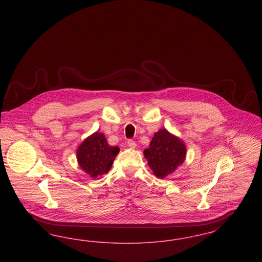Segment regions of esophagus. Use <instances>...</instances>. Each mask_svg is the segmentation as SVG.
Instances as JSON below:
<instances>
[{
  "instance_id": "obj_1",
  "label": "esophagus",
  "mask_w": 262,
  "mask_h": 262,
  "mask_svg": "<svg viewBox=\"0 0 262 262\" xmlns=\"http://www.w3.org/2000/svg\"><path fill=\"white\" fill-rule=\"evenodd\" d=\"M127 145H128L130 148H135V147L137 146V143H136V141H135V140H133V139H128V140H127Z\"/></svg>"
}]
</instances>
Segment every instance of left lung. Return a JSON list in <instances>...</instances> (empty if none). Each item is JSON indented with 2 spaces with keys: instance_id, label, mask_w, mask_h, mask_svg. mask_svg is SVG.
I'll return each instance as SVG.
<instances>
[{
  "instance_id": "1",
  "label": "left lung",
  "mask_w": 262,
  "mask_h": 262,
  "mask_svg": "<svg viewBox=\"0 0 262 262\" xmlns=\"http://www.w3.org/2000/svg\"><path fill=\"white\" fill-rule=\"evenodd\" d=\"M186 151V146L180 138L163 128L154 135L149 148L144 150V156L154 174L163 179L185 161Z\"/></svg>"
}]
</instances>
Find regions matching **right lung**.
<instances>
[{
	"label": "right lung",
	"instance_id": "right-lung-1",
	"mask_svg": "<svg viewBox=\"0 0 262 262\" xmlns=\"http://www.w3.org/2000/svg\"><path fill=\"white\" fill-rule=\"evenodd\" d=\"M120 148L110 146L103 134L95 133L88 137L76 151L80 168L92 178L106 174Z\"/></svg>",
	"mask_w": 262,
	"mask_h": 262
}]
</instances>
